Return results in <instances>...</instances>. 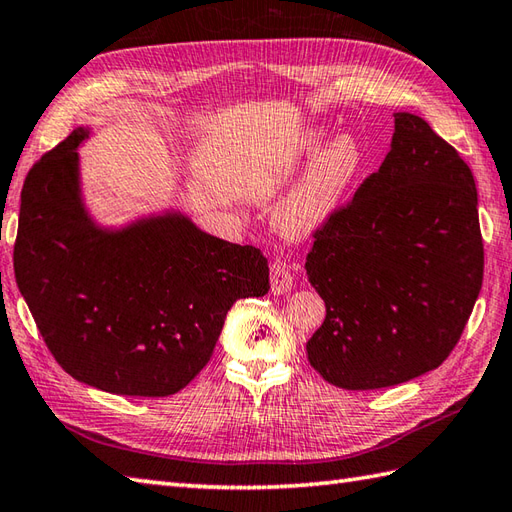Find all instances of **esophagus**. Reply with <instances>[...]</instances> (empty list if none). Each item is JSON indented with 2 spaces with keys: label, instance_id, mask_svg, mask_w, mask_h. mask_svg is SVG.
<instances>
[{
  "label": "esophagus",
  "instance_id": "obj_1",
  "mask_svg": "<svg viewBox=\"0 0 512 512\" xmlns=\"http://www.w3.org/2000/svg\"><path fill=\"white\" fill-rule=\"evenodd\" d=\"M292 273L290 266L284 259H275L273 266H270V292L273 295H286L288 290H292Z\"/></svg>",
  "mask_w": 512,
  "mask_h": 512
}]
</instances>
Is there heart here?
Listing matches in <instances>:
<instances>
[{
  "label": "heart",
  "mask_w": 512,
  "mask_h": 512,
  "mask_svg": "<svg viewBox=\"0 0 512 512\" xmlns=\"http://www.w3.org/2000/svg\"><path fill=\"white\" fill-rule=\"evenodd\" d=\"M325 138L323 129H312L301 140L297 162L308 169L275 211L279 231L290 237L310 235L328 224L363 171L365 151L356 136L339 134L330 143Z\"/></svg>",
  "instance_id": "b5f03b06"
}]
</instances>
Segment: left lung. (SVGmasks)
Returning <instances> with one entry per match:
<instances>
[{
	"instance_id": "obj_1",
	"label": "left lung",
	"mask_w": 512,
	"mask_h": 512,
	"mask_svg": "<svg viewBox=\"0 0 512 512\" xmlns=\"http://www.w3.org/2000/svg\"><path fill=\"white\" fill-rule=\"evenodd\" d=\"M325 321L308 361L341 389H380L440 367L484 277L469 165L424 118L396 112L383 165L314 233L306 259Z\"/></svg>"
}]
</instances>
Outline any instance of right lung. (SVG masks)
Instances as JSON below:
<instances>
[{
	"instance_id": "1",
	"label": "right lung",
	"mask_w": 512,
	"mask_h": 512,
	"mask_svg": "<svg viewBox=\"0 0 512 512\" xmlns=\"http://www.w3.org/2000/svg\"><path fill=\"white\" fill-rule=\"evenodd\" d=\"M48 151L21 189L15 277L57 363L79 383L162 398L209 363L226 312L264 297L268 259L180 211L101 226L83 202L79 145Z\"/></svg>"
}]
</instances>
